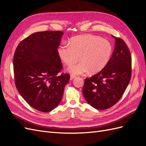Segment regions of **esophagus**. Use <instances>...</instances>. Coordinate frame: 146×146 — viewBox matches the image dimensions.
<instances>
[{"mask_svg":"<svg viewBox=\"0 0 146 146\" xmlns=\"http://www.w3.org/2000/svg\"><path fill=\"white\" fill-rule=\"evenodd\" d=\"M75 77H76V76H70V80H72Z\"/></svg>","mask_w":146,"mask_h":146,"instance_id":"34e87169","label":"esophagus"}]
</instances>
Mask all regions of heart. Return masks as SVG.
<instances>
[{
    "label": "heart",
    "instance_id": "heart-1",
    "mask_svg": "<svg viewBox=\"0 0 146 146\" xmlns=\"http://www.w3.org/2000/svg\"><path fill=\"white\" fill-rule=\"evenodd\" d=\"M69 43H63L57 52L60 60L66 65L75 63L80 56V62L68 69L72 75L100 72L108 63L113 52L111 42L92 35L74 37Z\"/></svg>",
    "mask_w": 146,
    "mask_h": 146
}]
</instances>
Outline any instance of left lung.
Segmentation results:
<instances>
[{
    "label": "left lung",
    "mask_w": 146,
    "mask_h": 146,
    "mask_svg": "<svg viewBox=\"0 0 146 146\" xmlns=\"http://www.w3.org/2000/svg\"><path fill=\"white\" fill-rule=\"evenodd\" d=\"M115 39L114 49L107 66L99 72L86 78L83 88L84 98L91 107L106 110L121 98L131 78V57L125 42Z\"/></svg>",
    "instance_id": "left-lung-1"
}]
</instances>
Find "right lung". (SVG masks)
<instances>
[{"instance_id": "1", "label": "right lung", "mask_w": 146, "mask_h": 146, "mask_svg": "<svg viewBox=\"0 0 146 146\" xmlns=\"http://www.w3.org/2000/svg\"><path fill=\"white\" fill-rule=\"evenodd\" d=\"M63 32L45 31L33 33L17 46L13 58L16 86L24 99L39 111L49 112L63 98L69 74L63 68L57 48Z\"/></svg>"}]
</instances>
